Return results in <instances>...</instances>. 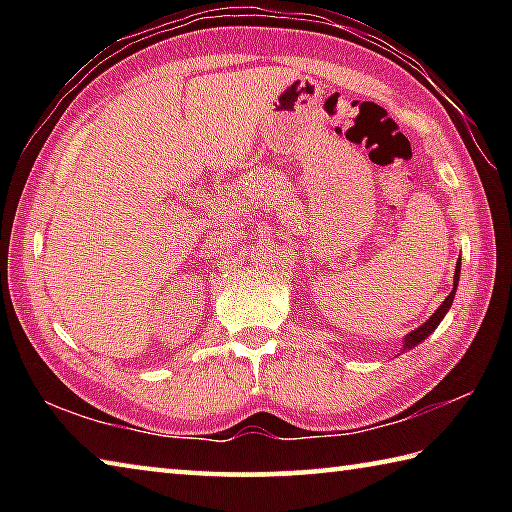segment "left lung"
Returning <instances> with one entry per match:
<instances>
[{
    "mask_svg": "<svg viewBox=\"0 0 512 512\" xmlns=\"http://www.w3.org/2000/svg\"><path fill=\"white\" fill-rule=\"evenodd\" d=\"M458 275H461V264L456 266V273H454V291L449 293V296L445 298V302L443 305H440L438 309H436V314H433L427 323L424 325H420L418 329H413L411 334H406V339H404V350H411V348H415V345L418 343H422L424 339H427V336L433 332V329H436L438 325H440V320L445 318V314L449 311V307H452V302H454V293H456V284H458Z\"/></svg>",
    "mask_w": 512,
    "mask_h": 512,
    "instance_id": "obj_1",
    "label": "left lung"
}]
</instances>
